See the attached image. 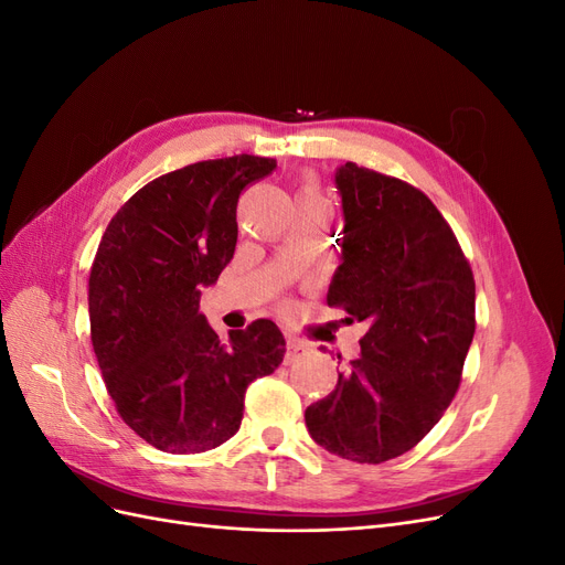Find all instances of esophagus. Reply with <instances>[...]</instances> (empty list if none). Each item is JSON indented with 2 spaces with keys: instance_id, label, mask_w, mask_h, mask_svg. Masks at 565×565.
<instances>
[{
  "instance_id": "1",
  "label": "esophagus",
  "mask_w": 565,
  "mask_h": 565,
  "mask_svg": "<svg viewBox=\"0 0 565 565\" xmlns=\"http://www.w3.org/2000/svg\"><path fill=\"white\" fill-rule=\"evenodd\" d=\"M309 353V347L303 344V341H299V339H295V337H289L287 339V353H285V363H295V361H299L301 355H306Z\"/></svg>"
}]
</instances>
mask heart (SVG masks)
Segmentation results:
<instances>
[{"instance_id": "1", "label": "heart", "mask_w": 565, "mask_h": 565, "mask_svg": "<svg viewBox=\"0 0 565 565\" xmlns=\"http://www.w3.org/2000/svg\"><path fill=\"white\" fill-rule=\"evenodd\" d=\"M301 195H318V193L313 191V188H311V185H306V188H303V191H301Z\"/></svg>"}]
</instances>
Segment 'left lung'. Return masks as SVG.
<instances>
[{
    "instance_id": "1",
    "label": "left lung",
    "mask_w": 565,
    "mask_h": 565,
    "mask_svg": "<svg viewBox=\"0 0 565 565\" xmlns=\"http://www.w3.org/2000/svg\"><path fill=\"white\" fill-rule=\"evenodd\" d=\"M341 264L328 303L367 324L361 358L306 407L328 452L382 465L413 450L455 398L476 330V285L448 221L417 188L341 164Z\"/></svg>"
}]
</instances>
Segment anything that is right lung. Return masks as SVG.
Masks as SVG:
<instances>
[{
    "instance_id": "obj_1",
    "label": "right lung",
    "mask_w": 565,
    "mask_h": 565,
    "mask_svg": "<svg viewBox=\"0 0 565 565\" xmlns=\"http://www.w3.org/2000/svg\"><path fill=\"white\" fill-rule=\"evenodd\" d=\"M276 160L233 156L169 172L134 193L100 237L89 273L96 361L119 417L152 448L195 455L243 422L245 391L282 363L273 320L218 339L200 295L237 243V198Z\"/></svg>"
}]
</instances>
